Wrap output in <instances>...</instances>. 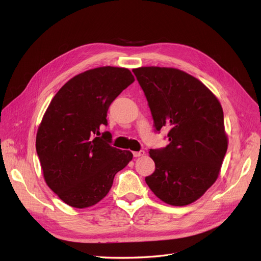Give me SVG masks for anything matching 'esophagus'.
<instances>
[{
	"mask_svg": "<svg viewBox=\"0 0 261 261\" xmlns=\"http://www.w3.org/2000/svg\"><path fill=\"white\" fill-rule=\"evenodd\" d=\"M133 154H134V156H135V158L144 156L145 155V151H144V150H140V151H134Z\"/></svg>",
	"mask_w": 261,
	"mask_h": 261,
	"instance_id": "34e87169",
	"label": "esophagus"
}]
</instances>
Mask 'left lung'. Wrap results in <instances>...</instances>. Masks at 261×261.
<instances>
[{
	"label": "left lung",
	"mask_w": 261,
	"mask_h": 261,
	"mask_svg": "<svg viewBox=\"0 0 261 261\" xmlns=\"http://www.w3.org/2000/svg\"><path fill=\"white\" fill-rule=\"evenodd\" d=\"M156 130L170 129V144L150 149L155 171L146 177L152 193L171 206L199 199L217 180L228 145L223 110L200 81L173 67L133 69Z\"/></svg>",
	"instance_id": "left-lung-1"
}]
</instances>
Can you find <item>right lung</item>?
<instances>
[{
	"label": "right lung",
	"instance_id": "1",
	"mask_svg": "<svg viewBox=\"0 0 261 261\" xmlns=\"http://www.w3.org/2000/svg\"><path fill=\"white\" fill-rule=\"evenodd\" d=\"M130 70L102 66L74 76L51 100L39 125L36 149L46 185L74 208H88L110 192L118 171L133 159L110 146V105L134 83Z\"/></svg>",
	"mask_w": 261,
	"mask_h": 261
}]
</instances>
